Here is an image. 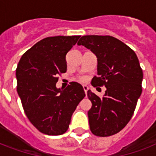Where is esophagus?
Wrapping results in <instances>:
<instances>
[{
  "mask_svg": "<svg viewBox=\"0 0 156 156\" xmlns=\"http://www.w3.org/2000/svg\"><path fill=\"white\" fill-rule=\"evenodd\" d=\"M83 89H84V91H85V94H86V95H87V94L88 87H87V86L84 85V86H83Z\"/></svg>",
  "mask_w": 156,
  "mask_h": 156,
  "instance_id": "34e87169",
  "label": "esophagus"
}]
</instances>
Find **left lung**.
I'll return each instance as SVG.
<instances>
[{
  "label": "left lung",
  "mask_w": 156,
  "mask_h": 156,
  "mask_svg": "<svg viewBox=\"0 0 156 156\" xmlns=\"http://www.w3.org/2000/svg\"><path fill=\"white\" fill-rule=\"evenodd\" d=\"M97 57V76L93 87L105 86L100 98L90 90L87 97L90 131L100 137L118 133L128 124L142 94L143 73L138 56L126 44L110 35H84L78 42Z\"/></svg>",
  "instance_id": "left-lung-1"
}]
</instances>
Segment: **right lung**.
Wrapping results in <instances>:
<instances>
[{
  "label": "right lung",
  "mask_w": 156,
  "mask_h": 156,
  "mask_svg": "<svg viewBox=\"0 0 156 156\" xmlns=\"http://www.w3.org/2000/svg\"><path fill=\"white\" fill-rule=\"evenodd\" d=\"M80 35L43 39L21 57L16 69L17 91L33 126L48 135L66 133L71 116L85 97L83 86L73 82L66 89L56 87L66 73V56Z\"/></svg>",
  "instance_id": "obj_1"
}]
</instances>
